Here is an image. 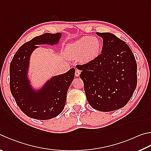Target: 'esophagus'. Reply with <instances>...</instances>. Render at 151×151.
I'll return each instance as SVG.
<instances>
[{"instance_id": "obj_1", "label": "esophagus", "mask_w": 151, "mask_h": 151, "mask_svg": "<svg viewBox=\"0 0 151 151\" xmlns=\"http://www.w3.org/2000/svg\"><path fill=\"white\" fill-rule=\"evenodd\" d=\"M80 74H81V71L78 70V69H76V70H75V76H80Z\"/></svg>"}]
</instances>
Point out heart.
I'll list each match as a JSON object with an SVG mask.
<instances>
[{
    "instance_id": "1",
    "label": "heart",
    "mask_w": 151,
    "mask_h": 151,
    "mask_svg": "<svg viewBox=\"0 0 151 151\" xmlns=\"http://www.w3.org/2000/svg\"><path fill=\"white\" fill-rule=\"evenodd\" d=\"M102 49V42L99 37L85 36L68 44L67 53L73 57L81 56L84 63L94 61L100 56Z\"/></svg>"
}]
</instances>
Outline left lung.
Returning a JSON list of instances; mask_svg holds the SVG:
<instances>
[{
	"label": "left lung",
	"instance_id": "obj_1",
	"mask_svg": "<svg viewBox=\"0 0 151 151\" xmlns=\"http://www.w3.org/2000/svg\"><path fill=\"white\" fill-rule=\"evenodd\" d=\"M102 38L101 54L94 61L77 65L86 99L93 108L111 111L124 107L137 84L136 60L127 44L110 32H96Z\"/></svg>",
	"mask_w": 151,
	"mask_h": 151
}]
</instances>
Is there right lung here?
I'll use <instances>...</instances> for the list:
<instances>
[{
    "mask_svg": "<svg viewBox=\"0 0 151 151\" xmlns=\"http://www.w3.org/2000/svg\"><path fill=\"white\" fill-rule=\"evenodd\" d=\"M61 33H45L22 45L10 65V91L19 108L33 119L46 120L56 117L65 108L68 88L75 77L74 68L61 75L52 76L42 86L35 88L29 78L30 58L39 45H55Z\"/></svg>",
    "mask_w": 151,
    "mask_h": 151,
    "instance_id": "obj_1",
    "label": "right lung"
}]
</instances>
